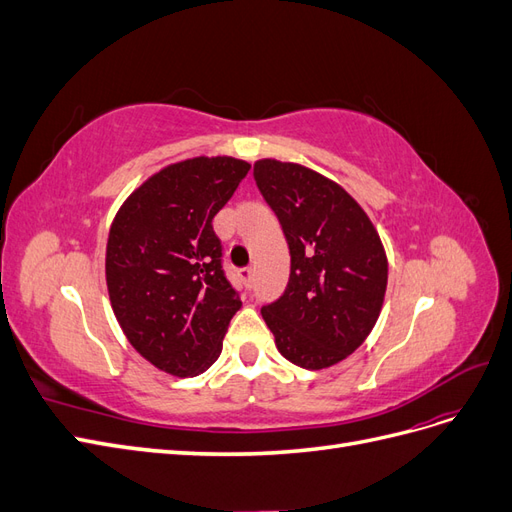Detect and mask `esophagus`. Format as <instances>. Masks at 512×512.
Here are the masks:
<instances>
[{
	"label": "esophagus",
	"instance_id": "1",
	"mask_svg": "<svg viewBox=\"0 0 512 512\" xmlns=\"http://www.w3.org/2000/svg\"><path fill=\"white\" fill-rule=\"evenodd\" d=\"M239 277L245 282V286H252V282H254V269H252V267L241 269V271H239Z\"/></svg>",
	"mask_w": 512,
	"mask_h": 512
}]
</instances>
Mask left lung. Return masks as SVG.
Returning a JSON list of instances; mask_svg holds the SVG:
<instances>
[{
	"label": "left lung",
	"instance_id": "left-lung-1",
	"mask_svg": "<svg viewBox=\"0 0 512 512\" xmlns=\"http://www.w3.org/2000/svg\"><path fill=\"white\" fill-rule=\"evenodd\" d=\"M260 194L290 247V280L262 307L275 346L303 369H327L359 348L382 312L389 260L376 226L339 185L297 162H254Z\"/></svg>",
	"mask_w": 512,
	"mask_h": 512
}]
</instances>
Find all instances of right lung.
Segmentation results:
<instances>
[{"instance_id": "obj_1", "label": "right lung", "mask_w": 512, "mask_h": 512, "mask_svg": "<svg viewBox=\"0 0 512 512\" xmlns=\"http://www.w3.org/2000/svg\"><path fill=\"white\" fill-rule=\"evenodd\" d=\"M247 170L230 156L168 164L123 200L108 230L115 318L132 348L170 376H198L218 361L241 307L211 222Z\"/></svg>"}]
</instances>
